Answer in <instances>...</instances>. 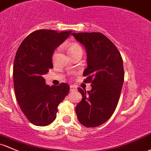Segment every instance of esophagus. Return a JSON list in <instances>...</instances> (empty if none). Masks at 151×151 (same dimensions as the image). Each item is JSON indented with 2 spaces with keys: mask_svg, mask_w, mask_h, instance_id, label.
<instances>
[{
  "mask_svg": "<svg viewBox=\"0 0 151 151\" xmlns=\"http://www.w3.org/2000/svg\"><path fill=\"white\" fill-rule=\"evenodd\" d=\"M76 86H73V85L70 86V91L76 90Z\"/></svg>",
  "mask_w": 151,
  "mask_h": 151,
  "instance_id": "1",
  "label": "esophagus"
}]
</instances>
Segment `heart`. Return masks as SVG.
<instances>
[{"mask_svg": "<svg viewBox=\"0 0 151 151\" xmlns=\"http://www.w3.org/2000/svg\"><path fill=\"white\" fill-rule=\"evenodd\" d=\"M78 50H82V49L80 45H78V44H70V45H69L68 48V53L70 55L73 54L74 52H76L78 51Z\"/></svg>", "mask_w": 151, "mask_h": 151, "instance_id": "obj_1", "label": "heart"}]
</instances>
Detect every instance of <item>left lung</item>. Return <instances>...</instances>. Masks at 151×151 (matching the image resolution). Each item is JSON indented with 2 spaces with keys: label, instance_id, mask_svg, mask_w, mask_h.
Wrapping results in <instances>:
<instances>
[{
  "label": "left lung",
  "instance_id": "left-lung-1",
  "mask_svg": "<svg viewBox=\"0 0 151 151\" xmlns=\"http://www.w3.org/2000/svg\"><path fill=\"white\" fill-rule=\"evenodd\" d=\"M86 50L87 68L83 71L85 83L91 90L78 88L82 100L76 107L78 121L87 127L101 125L114 112L124 83V68L116 47L99 32L73 33Z\"/></svg>",
  "mask_w": 151,
  "mask_h": 151
}]
</instances>
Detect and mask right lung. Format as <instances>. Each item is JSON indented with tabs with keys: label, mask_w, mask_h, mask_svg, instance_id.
I'll use <instances>...</instances> for the list:
<instances>
[{
	"label": "right lung",
	"mask_w": 151,
	"mask_h": 151,
	"mask_svg": "<svg viewBox=\"0 0 151 151\" xmlns=\"http://www.w3.org/2000/svg\"><path fill=\"white\" fill-rule=\"evenodd\" d=\"M71 32L37 30L24 39L17 52L13 68L16 97L26 117L35 125L51 124L56 118L58 105L69 93L68 84L49 86L43 76L53 68L55 50Z\"/></svg>",
	"instance_id": "obj_1"
}]
</instances>
